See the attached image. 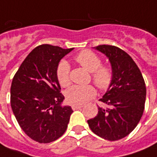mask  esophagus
Masks as SVG:
<instances>
[{
    "instance_id": "obj_1",
    "label": "esophagus",
    "mask_w": 157,
    "mask_h": 157,
    "mask_svg": "<svg viewBox=\"0 0 157 157\" xmlns=\"http://www.w3.org/2000/svg\"><path fill=\"white\" fill-rule=\"evenodd\" d=\"M82 107H83V105H72V106H71V108H72L73 110L81 109V108H82Z\"/></svg>"
}]
</instances>
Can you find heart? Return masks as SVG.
<instances>
[{
  "instance_id": "b5f03b06",
  "label": "heart",
  "mask_w": 157,
  "mask_h": 157,
  "mask_svg": "<svg viewBox=\"0 0 157 157\" xmlns=\"http://www.w3.org/2000/svg\"><path fill=\"white\" fill-rule=\"evenodd\" d=\"M76 62L90 72L94 84L101 90L107 89L113 80V71L109 66H103L102 60L95 52L90 50L80 52L75 57ZM71 66L66 60H61L56 69V75L62 86H67L70 82ZM96 90L92 85H75L65 92L66 100L71 105H82L95 96Z\"/></svg>"
}]
</instances>
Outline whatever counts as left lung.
<instances>
[{
    "mask_svg": "<svg viewBox=\"0 0 157 157\" xmlns=\"http://www.w3.org/2000/svg\"><path fill=\"white\" fill-rule=\"evenodd\" d=\"M109 59L113 80L99 101L98 112L87 121L96 135L110 141L128 136L137 127L143 116L146 87L140 70L128 53L110 45L95 48Z\"/></svg>",
    "mask_w": 157,
    "mask_h": 157,
    "instance_id": "obj_1",
    "label": "left lung"
}]
</instances>
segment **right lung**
Segmentation results:
<instances>
[{"label":"right lung","mask_w":157,"mask_h":157,"mask_svg":"<svg viewBox=\"0 0 157 157\" xmlns=\"http://www.w3.org/2000/svg\"><path fill=\"white\" fill-rule=\"evenodd\" d=\"M73 48L43 44L29 52L13 76L11 107L23 131L40 144L51 143L66 131L73 112L63 106L56 69Z\"/></svg>","instance_id":"right-lung-1"}]
</instances>
